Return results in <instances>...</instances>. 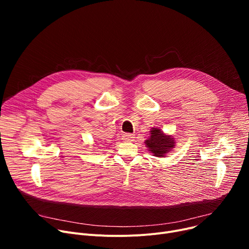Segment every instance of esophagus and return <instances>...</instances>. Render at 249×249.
Here are the masks:
<instances>
[{"label":"esophagus","instance_id":"obj_1","mask_svg":"<svg viewBox=\"0 0 249 249\" xmlns=\"http://www.w3.org/2000/svg\"><path fill=\"white\" fill-rule=\"evenodd\" d=\"M134 138H135V135L131 134V133H124L123 136H122V139L125 142H131V141L134 140Z\"/></svg>","mask_w":249,"mask_h":249}]
</instances>
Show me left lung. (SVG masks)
<instances>
[{
  "label": "left lung",
  "instance_id": "8db88e82",
  "mask_svg": "<svg viewBox=\"0 0 249 249\" xmlns=\"http://www.w3.org/2000/svg\"><path fill=\"white\" fill-rule=\"evenodd\" d=\"M150 137L145 141L146 147H148L149 151L156 156V158H161L167 152L175 147V140L172 136L165 135L160 131L159 128H152L150 131Z\"/></svg>",
  "mask_w": 249,
  "mask_h": 249
}]
</instances>
